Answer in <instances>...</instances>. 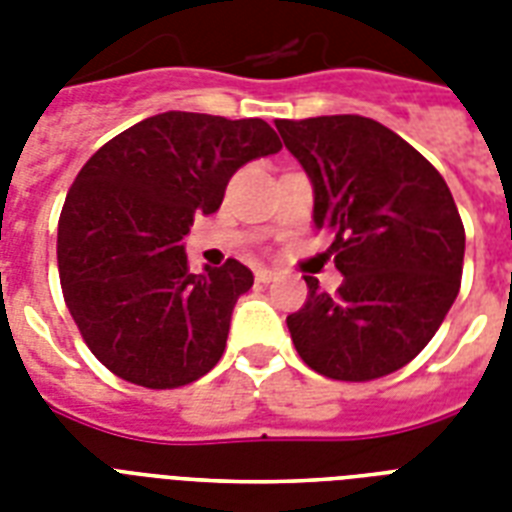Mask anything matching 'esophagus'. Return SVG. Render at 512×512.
Wrapping results in <instances>:
<instances>
[{"label": "esophagus", "instance_id": "34e87169", "mask_svg": "<svg viewBox=\"0 0 512 512\" xmlns=\"http://www.w3.org/2000/svg\"><path fill=\"white\" fill-rule=\"evenodd\" d=\"M276 276H279V273L271 271V268H257L255 271V279L260 281V284H268V281H273Z\"/></svg>", "mask_w": 512, "mask_h": 512}]
</instances>
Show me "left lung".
Returning a JSON list of instances; mask_svg holds the SVG:
<instances>
[{"label":"left lung","mask_w":512,"mask_h":512,"mask_svg":"<svg viewBox=\"0 0 512 512\" xmlns=\"http://www.w3.org/2000/svg\"><path fill=\"white\" fill-rule=\"evenodd\" d=\"M284 146L313 185V225L332 236L342 284L287 316L305 364L345 382L406 366L460 292L465 228L433 164L385 124L356 114L279 119Z\"/></svg>","instance_id":"8db88e82"}]
</instances>
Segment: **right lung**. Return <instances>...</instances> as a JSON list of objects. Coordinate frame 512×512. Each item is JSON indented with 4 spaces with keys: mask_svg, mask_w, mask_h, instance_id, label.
<instances>
[{
    "mask_svg": "<svg viewBox=\"0 0 512 512\" xmlns=\"http://www.w3.org/2000/svg\"><path fill=\"white\" fill-rule=\"evenodd\" d=\"M263 119L148 116L98 148L58 223L60 287L87 348L116 377L180 388L220 361L252 271L239 260L188 271L183 239L220 209L239 167L279 154Z\"/></svg>",
    "mask_w": 512,
    "mask_h": 512,
    "instance_id": "1",
    "label": "right lung"
}]
</instances>
